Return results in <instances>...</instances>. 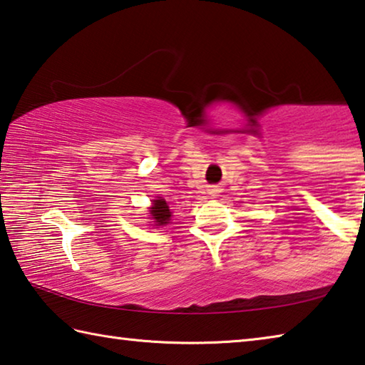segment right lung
Listing matches in <instances>:
<instances>
[{"mask_svg": "<svg viewBox=\"0 0 365 365\" xmlns=\"http://www.w3.org/2000/svg\"><path fill=\"white\" fill-rule=\"evenodd\" d=\"M150 214L151 218H153L156 227H160V225H168L170 220V207L165 202V200H161L160 196H158V200H153V207H150Z\"/></svg>", "mask_w": 365, "mask_h": 365, "instance_id": "1", "label": "right lung"}]
</instances>
